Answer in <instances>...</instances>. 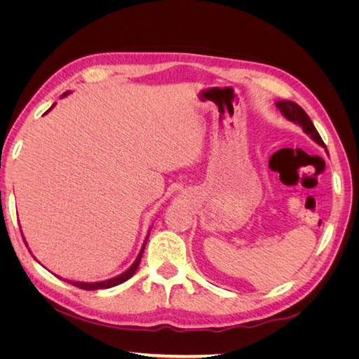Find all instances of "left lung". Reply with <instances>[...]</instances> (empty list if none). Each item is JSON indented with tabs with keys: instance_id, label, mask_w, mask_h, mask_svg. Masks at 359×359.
I'll list each match as a JSON object with an SVG mask.
<instances>
[{
	"instance_id": "1",
	"label": "left lung",
	"mask_w": 359,
	"mask_h": 359,
	"mask_svg": "<svg viewBox=\"0 0 359 359\" xmlns=\"http://www.w3.org/2000/svg\"><path fill=\"white\" fill-rule=\"evenodd\" d=\"M276 106H277V109L281 112V115L287 119V121L298 124L302 128V132L309 135V137L313 140V142H316L318 145L327 149L320 135L318 133L316 127H314V124L311 123L310 116L304 112V109L299 104H297L295 102H290V100H278V102H276Z\"/></svg>"
}]
</instances>
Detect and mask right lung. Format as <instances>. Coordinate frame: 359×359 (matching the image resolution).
<instances>
[{"label":"right lung","mask_w":359,"mask_h":359,"mask_svg":"<svg viewBox=\"0 0 359 359\" xmlns=\"http://www.w3.org/2000/svg\"><path fill=\"white\" fill-rule=\"evenodd\" d=\"M69 94H70V91L64 93L61 97H66V95H69ZM53 106H55V103H53V104L50 106V109H52ZM50 109H49V111H50ZM49 111H48V112H49ZM48 112H45V114H48ZM149 232H151V229L148 231V235H147V238H145V241H144L142 247H140V252H139V255H137L136 260H135V262L132 264V266H130L127 271H124V273H121V274L116 276V277H114V278L104 280V281H94V283H86V281H73V280H66V278H64V281H67V283H70V285H73V286H76V287L85 289V290L109 289V287H114V286H118V285L124 283V281H127L130 277H132V276L136 273V269H137V266H139V264H140V259H142V253H144V250H145V245H147V241H148ZM24 240H25V238H24ZM60 278H61V277H60Z\"/></svg>","instance_id":"obj_1"}]
</instances>
